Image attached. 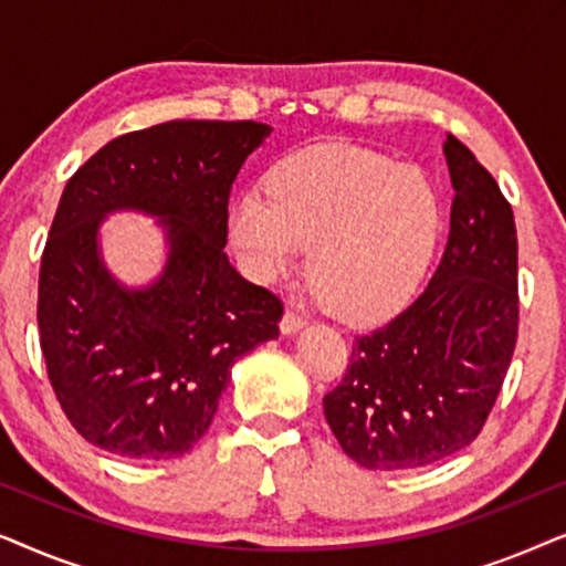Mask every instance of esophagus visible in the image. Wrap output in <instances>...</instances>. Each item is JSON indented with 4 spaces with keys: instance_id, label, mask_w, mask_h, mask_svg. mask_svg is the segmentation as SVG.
I'll use <instances>...</instances> for the list:
<instances>
[{
    "instance_id": "esophagus-1",
    "label": "esophagus",
    "mask_w": 566,
    "mask_h": 566,
    "mask_svg": "<svg viewBox=\"0 0 566 566\" xmlns=\"http://www.w3.org/2000/svg\"><path fill=\"white\" fill-rule=\"evenodd\" d=\"M304 327V319L296 312H285L281 319V332L283 335H296V332Z\"/></svg>"
}]
</instances>
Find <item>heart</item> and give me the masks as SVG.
I'll list each match as a JSON object with an SVG mask.
<instances>
[{"instance_id": "heart-1", "label": "heart", "mask_w": 566, "mask_h": 566, "mask_svg": "<svg viewBox=\"0 0 566 566\" xmlns=\"http://www.w3.org/2000/svg\"><path fill=\"white\" fill-rule=\"evenodd\" d=\"M268 188L229 211V242L252 281L273 283L308 252V275L337 319L374 324L412 298L438 242L436 192L415 169L350 146L283 159Z\"/></svg>"}]
</instances>
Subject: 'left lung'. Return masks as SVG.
Returning <instances> with one entry per match:
<instances>
[{"label": "left lung", "mask_w": 566, "mask_h": 566, "mask_svg": "<svg viewBox=\"0 0 566 566\" xmlns=\"http://www.w3.org/2000/svg\"><path fill=\"white\" fill-rule=\"evenodd\" d=\"M443 154L453 185L443 260L415 304L355 337L350 368L324 397L337 443L363 469H420L467 448L515 350L513 208L459 138Z\"/></svg>", "instance_id": "1"}]
</instances>
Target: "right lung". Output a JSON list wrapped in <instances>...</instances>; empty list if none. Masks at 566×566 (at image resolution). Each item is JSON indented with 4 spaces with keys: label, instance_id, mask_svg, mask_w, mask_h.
I'll use <instances>...</instances> for the list:
<instances>
[{
    "label": "right lung",
    "instance_id": "1",
    "mask_svg": "<svg viewBox=\"0 0 566 566\" xmlns=\"http://www.w3.org/2000/svg\"><path fill=\"white\" fill-rule=\"evenodd\" d=\"M273 128L172 120L105 144L61 192L38 281V329L69 422L92 446L167 461L203 438L231 366L277 337L283 304L231 268L229 196ZM154 218L160 273L142 286L106 268L107 214Z\"/></svg>",
    "mask_w": 566,
    "mask_h": 566
}]
</instances>
